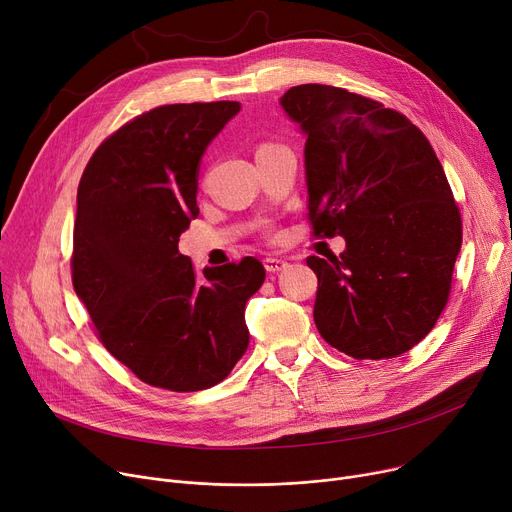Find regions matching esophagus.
Wrapping results in <instances>:
<instances>
[{
  "label": "esophagus",
  "mask_w": 512,
  "mask_h": 512,
  "mask_svg": "<svg viewBox=\"0 0 512 512\" xmlns=\"http://www.w3.org/2000/svg\"><path fill=\"white\" fill-rule=\"evenodd\" d=\"M262 262H264V268L268 270V273H281V270H285L289 266V262L285 258H275V256H266Z\"/></svg>",
  "instance_id": "1"
}]
</instances>
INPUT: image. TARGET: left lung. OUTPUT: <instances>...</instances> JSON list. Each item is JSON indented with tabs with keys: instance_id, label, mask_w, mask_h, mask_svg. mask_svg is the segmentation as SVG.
Masks as SVG:
<instances>
[{
	"instance_id": "obj_1",
	"label": "left lung",
	"mask_w": 512,
	"mask_h": 512,
	"mask_svg": "<svg viewBox=\"0 0 512 512\" xmlns=\"http://www.w3.org/2000/svg\"><path fill=\"white\" fill-rule=\"evenodd\" d=\"M306 132L308 221L345 252L308 256L314 322L355 359H390L440 318L463 242L461 213L432 144L411 119L328 84L281 97Z\"/></svg>"
}]
</instances>
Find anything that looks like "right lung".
I'll list each match as a JSON object with an SVG mask.
<instances>
[{
	"label": "right lung",
	"instance_id": "1",
	"mask_svg": "<svg viewBox=\"0 0 512 512\" xmlns=\"http://www.w3.org/2000/svg\"><path fill=\"white\" fill-rule=\"evenodd\" d=\"M237 101L161 105L105 138L78 186L72 283L105 349L173 393L219 384L248 349L246 256L198 270L177 244L198 217V163Z\"/></svg>",
	"mask_w": 512,
	"mask_h": 512
}]
</instances>
